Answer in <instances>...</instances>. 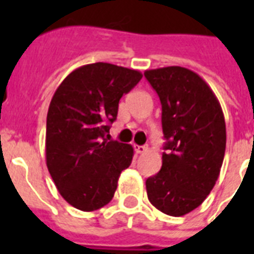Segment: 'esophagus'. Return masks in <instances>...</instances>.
<instances>
[{"label": "esophagus", "instance_id": "1", "mask_svg": "<svg viewBox=\"0 0 254 254\" xmlns=\"http://www.w3.org/2000/svg\"><path fill=\"white\" fill-rule=\"evenodd\" d=\"M135 151L138 153V154H143V153H146L147 151V146H135Z\"/></svg>", "mask_w": 254, "mask_h": 254}]
</instances>
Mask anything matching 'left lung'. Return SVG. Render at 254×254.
<instances>
[{"label":"left lung","mask_w":254,"mask_h":254,"mask_svg":"<svg viewBox=\"0 0 254 254\" xmlns=\"http://www.w3.org/2000/svg\"><path fill=\"white\" fill-rule=\"evenodd\" d=\"M145 77L162 104V167L147 178V197L170 216H183L205 200L220 174L227 142L225 120L209 85L191 69L170 65Z\"/></svg>","instance_id":"obj_1"}]
</instances>
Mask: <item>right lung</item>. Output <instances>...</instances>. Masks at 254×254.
Segmentation results:
<instances>
[{
    "mask_svg": "<svg viewBox=\"0 0 254 254\" xmlns=\"http://www.w3.org/2000/svg\"><path fill=\"white\" fill-rule=\"evenodd\" d=\"M142 77L135 69L92 63L73 69L54 93L46 125V163L58 191L80 211L112 200L133 147L113 141L119 101Z\"/></svg>",
    "mask_w": 254,
    "mask_h": 254,
    "instance_id": "obj_1",
    "label": "right lung"
}]
</instances>
